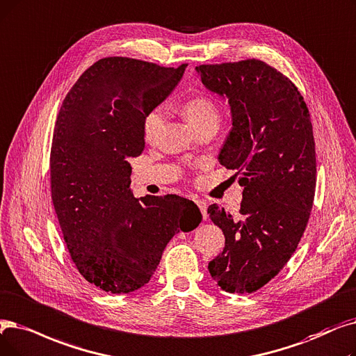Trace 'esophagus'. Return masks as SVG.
<instances>
[{"instance_id": "obj_1", "label": "esophagus", "mask_w": 356, "mask_h": 356, "mask_svg": "<svg viewBox=\"0 0 356 356\" xmlns=\"http://www.w3.org/2000/svg\"><path fill=\"white\" fill-rule=\"evenodd\" d=\"M196 205L200 209V213H202V218L207 220L208 218V204L205 200H196Z\"/></svg>"}]
</instances>
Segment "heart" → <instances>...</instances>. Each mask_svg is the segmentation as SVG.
<instances>
[{
  "label": "heart",
  "instance_id": "1",
  "mask_svg": "<svg viewBox=\"0 0 356 356\" xmlns=\"http://www.w3.org/2000/svg\"><path fill=\"white\" fill-rule=\"evenodd\" d=\"M183 112L188 116L196 131L207 128L218 129L221 122V107L213 97L208 95H196L189 97L183 104ZM165 120V112L161 106L151 109L143 122L144 140L152 143L159 136Z\"/></svg>",
  "mask_w": 356,
  "mask_h": 356
}]
</instances>
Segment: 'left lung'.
<instances>
[{"label": "left lung", "mask_w": 356, "mask_h": 356, "mask_svg": "<svg viewBox=\"0 0 356 356\" xmlns=\"http://www.w3.org/2000/svg\"><path fill=\"white\" fill-rule=\"evenodd\" d=\"M200 80L228 99L233 129L220 163L243 189L237 216L208 208L225 236L208 265L227 292L250 293L282 270L310 218L316 193V144L308 107L286 75L260 59L199 65Z\"/></svg>", "instance_id": "8db88e82"}]
</instances>
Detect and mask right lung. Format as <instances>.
I'll return each mask as SVG.
<instances>
[{
    "mask_svg": "<svg viewBox=\"0 0 356 356\" xmlns=\"http://www.w3.org/2000/svg\"><path fill=\"white\" fill-rule=\"evenodd\" d=\"M186 67L103 58L60 104L49 161L52 202L75 268L106 292L144 286L167 243L202 220L189 199L138 200L131 193L129 160L144 151V118L173 91Z\"/></svg>",
    "mask_w": 356,
    "mask_h": 356,
    "instance_id": "right-lung-1",
    "label": "right lung"
}]
</instances>
